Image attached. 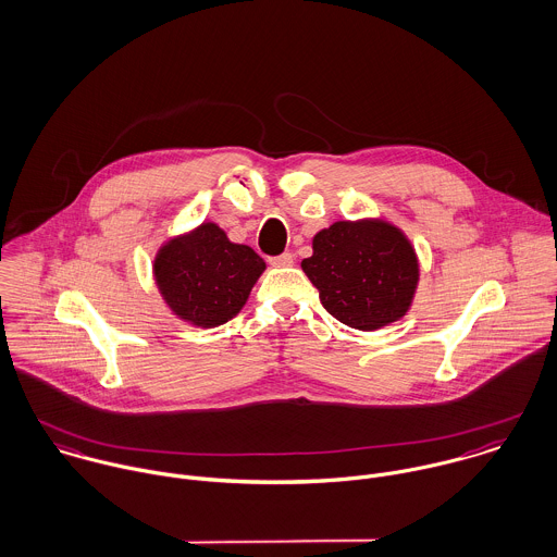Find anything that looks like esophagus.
Returning a JSON list of instances; mask_svg holds the SVG:
<instances>
[{
  "label": "esophagus",
  "mask_w": 557,
  "mask_h": 557,
  "mask_svg": "<svg viewBox=\"0 0 557 557\" xmlns=\"http://www.w3.org/2000/svg\"><path fill=\"white\" fill-rule=\"evenodd\" d=\"M293 262H295V256H293L290 251H284V253H280V256L269 258V264H271V267H290Z\"/></svg>",
  "instance_id": "1"
}]
</instances>
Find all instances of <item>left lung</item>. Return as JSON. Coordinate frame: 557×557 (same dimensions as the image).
I'll return each instance as SVG.
<instances>
[{
    "mask_svg": "<svg viewBox=\"0 0 557 557\" xmlns=\"http://www.w3.org/2000/svg\"><path fill=\"white\" fill-rule=\"evenodd\" d=\"M312 247L301 267L339 323L374 332L407 314L420 269L398 227L381 220L335 222L314 236Z\"/></svg>",
    "mask_w": 557,
    "mask_h": 557,
    "instance_id": "left-lung-1",
    "label": "left lung"
}]
</instances>
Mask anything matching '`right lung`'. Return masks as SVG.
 <instances>
[{"instance_id":"add662e5","label":"right lung","mask_w":557,"mask_h":557,"mask_svg":"<svg viewBox=\"0 0 557 557\" xmlns=\"http://www.w3.org/2000/svg\"><path fill=\"white\" fill-rule=\"evenodd\" d=\"M264 267L251 247L230 243L215 223H202L159 251L154 280L178 319L218 327L238 314Z\"/></svg>"}]
</instances>
